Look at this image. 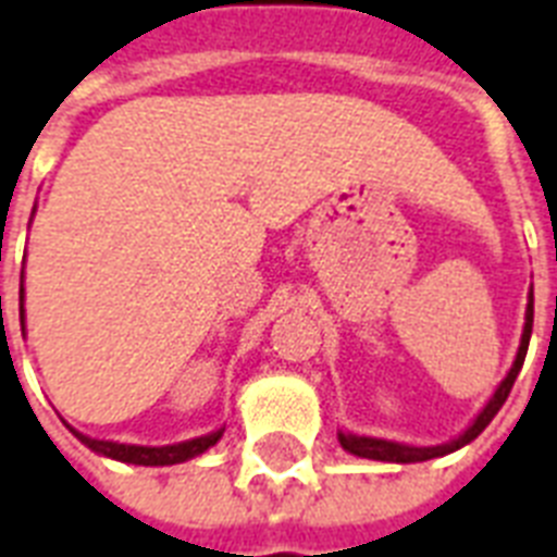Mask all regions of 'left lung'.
Returning <instances> with one entry per match:
<instances>
[{
	"mask_svg": "<svg viewBox=\"0 0 557 557\" xmlns=\"http://www.w3.org/2000/svg\"><path fill=\"white\" fill-rule=\"evenodd\" d=\"M532 321H534V292L529 288V304H525V324H523V335H520V347H517L515 364L508 368L505 373V380L496 385V392L491 394V400L482 406L476 418L470 420V426H467L461 435H456L447 444H435V447H414V444H400V441H388V438H371V435H356V432H345L338 430V444L350 453V456L359 458H371V461H392V465H414V461H430V458H441L449 456V453H456V449L467 447L470 441L479 438L482 430H485L487 423L496 418V411L503 409V403L508 400V394H511V385H515L517 373L523 368L525 350H529V338H532Z\"/></svg>",
	"mask_w": 557,
	"mask_h": 557,
	"instance_id": "1",
	"label": "left lung"
}]
</instances>
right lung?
Returning a JSON list of instances; mask_svg holds the SVG:
<instances>
[{
  "label": "right lung",
  "mask_w": 557,
  "mask_h": 557,
  "mask_svg": "<svg viewBox=\"0 0 557 557\" xmlns=\"http://www.w3.org/2000/svg\"><path fill=\"white\" fill-rule=\"evenodd\" d=\"M20 295H23V292H20ZM20 324H23V335H25V309H20ZM70 432L81 441V444H84V447H90L92 453H99V456L113 458V461H125V465H143V467H165V465H181V461H189V458L201 456V453H207L210 447H215L219 438L224 435V430H215L201 435V438L181 441V444H169V447H139V444H119V441L90 438V435L72 430V426Z\"/></svg>",
  "instance_id": "1"
}]
</instances>
